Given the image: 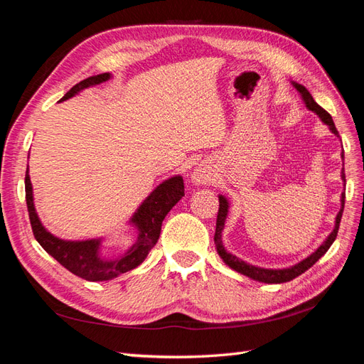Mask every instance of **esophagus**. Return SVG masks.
Here are the masks:
<instances>
[{"label":"esophagus","mask_w":364,"mask_h":364,"mask_svg":"<svg viewBox=\"0 0 364 364\" xmlns=\"http://www.w3.org/2000/svg\"><path fill=\"white\" fill-rule=\"evenodd\" d=\"M205 181H207V173H205V171L196 169V171L193 172V183L201 184V183H205Z\"/></svg>","instance_id":"1"}]
</instances>
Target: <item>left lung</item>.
Instances as JSON below:
<instances>
[{
	"label": "left lung",
	"instance_id": "8db88e82",
	"mask_svg": "<svg viewBox=\"0 0 364 364\" xmlns=\"http://www.w3.org/2000/svg\"><path fill=\"white\" fill-rule=\"evenodd\" d=\"M293 85L296 87V90L300 92V95H302V99H304V102H305L306 108L311 109V111H314V112L317 114V116L321 119V122L326 123L328 127H329V129H331L332 132H334L336 136H338V131H337V128H336L334 122H332L331 114H329L328 111H325L323 108H321V107L318 105V103L314 102L313 96L309 95V91H308L304 85L296 84V82H293ZM341 157H343V154H341ZM345 178H346V176H345V168H343V171H341V180H343V181L346 183ZM343 209H345V192L341 193V209H340V212H338V215H337V218H336V227H334V230L331 232V235L326 237V241H325L323 244H321L313 255L308 256L306 259H304L302 262L296 264L294 267L284 268V269L259 268V267L247 264V262L241 261L240 257H236V256H233V255L225 252V248H224L223 241H221V232H223V228H224L225 216H227V212H228V203H227V200L224 198L223 195H220V210H218L216 230H215L213 241H215V244H216L218 255H220L223 261H224L228 267L233 268L235 272L241 273V274H244V276L252 277V279H255V280H259V282H265V284H282V282H288V280H293L294 277H297V276H300L302 273H305L308 268L313 267V265L318 261V259L329 250V247L332 245V242H334L336 237H337L338 225H340V221H341V215H343Z\"/></svg>",
	"mask_w": 364,
	"mask_h": 364
}]
</instances>
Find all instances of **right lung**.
Instances as JSON below:
<instances>
[{
    "label": "right lung",
    "mask_w": 364,
    "mask_h": 364,
    "mask_svg": "<svg viewBox=\"0 0 364 364\" xmlns=\"http://www.w3.org/2000/svg\"><path fill=\"white\" fill-rule=\"evenodd\" d=\"M111 76L109 73H102L97 76H91L79 84L73 87L67 95L62 97V100H67L91 85L102 84V82L108 80ZM184 196V183L183 178L178 176H172V178L161 183L157 189H155L143 204L139 207L136 215L132 216V223L137 227V242L134 244L128 253L116 259V261H103L99 257V240L91 241H62L59 237L48 233L41 224L39 218L36 215L35 205H33V192H32V183H30L28 168L26 172V201H27V210L30 224H32V230L36 237V241L41 244L44 250L53 256L56 261L65 267L68 272L76 274L91 282H99V280H109L117 277L122 273H127L129 269L139 267L144 259H146L151 248L157 244L160 232H161V223L164 216L169 213L172 207L178 203Z\"/></svg>",
    "instance_id": "obj_1"
}]
</instances>
